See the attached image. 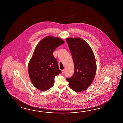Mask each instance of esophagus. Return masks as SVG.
Instances as JSON below:
<instances>
[{
	"mask_svg": "<svg viewBox=\"0 0 123 123\" xmlns=\"http://www.w3.org/2000/svg\"><path fill=\"white\" fill-rule=\"evenodd\" d=\"M65 69H64V70H61L62 73V74H63V73L65 72Z\"/></svg>",
	"mask_w": 123,
	"mask_h": 123,
	"instance_id": "obj_1",
	"label": "esophagus"
}]
</instances>
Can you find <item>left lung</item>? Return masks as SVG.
Returning <instances> with one entry per match:
<instances>
[{"mask_svg":"<svg viewBox=\"0 0 123 123\" xmlns=\"http://www.w3.org/2000/svg\"><path fill=\"white\" fill-rule=\"evenodd\" d=\"M73 58L74 73L67 78L69 86L76 92L85 90L92 83L96 63L92 50L87 43L79 37L66 39Z\"/></svg>","mask_w":123,"mask_h":123,"instance_id":"left-lung-1","label":"left lung"}]
</instances>
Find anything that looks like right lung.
Wrapping results in <instances>:
<instances>
[{
    "mask_svg": "<svg viewBox=\"0 0 123 123\" xmlns=\"http://www.w3.org/2000/svg\"><path fill=\"white\" fill-rule=\"evenodd\" d=\"M64 42L60 38L47 36L36 46L28 63V71L31 82L38 89L48 90L54 84V77L61 71L53 52Z\"/></svg>",
    "mask_w": 123,
    "mask_h": 123,
    "instance_id": "add662e5",
    "label": "right lung"
}]
</instances>
